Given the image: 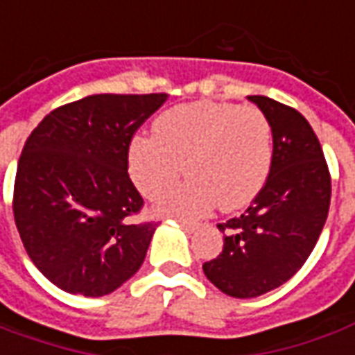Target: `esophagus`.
Instances as JSON below:
<instances>
[{"label": "esophagus", "mask_w": 355, "mask_h": 355, "mask_svg": "<svg viewBox=\"0 0 355 355\" xmlns=\"http://www.w3.org/2000/svg\"><path fill=\"white\" fill-rule=\"evenodd\" d=\"M178 225L184 229V231H188V233H192V231H196V229H198L196 223H192V221H187V219H178Z\"/></svg>", "instance_id": "obj_1"}]
</instances>
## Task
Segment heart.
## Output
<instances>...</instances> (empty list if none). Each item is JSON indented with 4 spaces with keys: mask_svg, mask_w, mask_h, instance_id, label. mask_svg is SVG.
<instances>
[{
    "mask_svg": "<svg viewBox=\"0 0 355 355\" xmlns=\"http://www.w3.org/2000/svg\"><path fill=\"white\" fill-rule=\"evenodd\" d=\"M155 136H136L128 168L137 190L159 198L177 184L182 163L188 180L159 202L163 214L198 218L218 206L235 211L259 196L270 177L274 137L254 107L196 101L155 118Z\"/></svg>",
    "mask_w": 355,
    "mask_h": 355,
    "instance_id": "b5f03b06",
    "label": "heart"
}]
</instances>
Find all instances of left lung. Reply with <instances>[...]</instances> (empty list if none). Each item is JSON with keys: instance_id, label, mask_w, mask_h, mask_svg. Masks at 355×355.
<instances>
[{"instance_id": "obj_1", "label": "left lung", "mask_w": 355, "mask_h": 355, "mask_svg": "<svg viewBox=\"0 0 355 355\" xmlns=\"http://www.w3.org/2000/svg\"><path fill=\"white\" fill-rule=\"evenodd\" d=\"M247 98L272 126L270 177L243 216L219 223L223 250L202 266L216 288L239 299L279 288L305 264L330 206L329 167L305 116L268 96Z\"/></svg>"}]
</instances>
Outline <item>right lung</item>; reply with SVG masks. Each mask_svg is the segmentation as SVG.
<instances>
[{"mask_svg": "<svg viewBox=\"0 0 355 355\" xmlns=\"http://www.w3.org/2000/svg\"><path fill=\"white\" fill-rule=\"evenodd\" d=\"M167 101L91 95L52 110L17 165L13 214L28 259L73 295L112 293L144 264L157 223H130L144 200L128 175V147Z\"/></svg>", "mask_w": 355, "mask_h": 355, "instance_id": "obj_1", "label": "right lung"}]
</instances>
